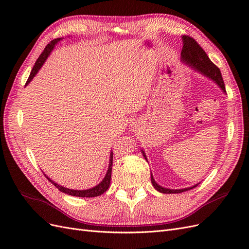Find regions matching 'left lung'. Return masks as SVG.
<instances>
[{
    "mask_svg": "<svg viewBox=\"0 0 249 249\" xmlns=\"http://www.w3.org/2000/svg\"><path fill=\"white\" fill-rule=\"evenodd\" d=\"M182 40H183V49H182V53H180L182 61L185 62V64L191 66V69H194L195 71L202 73L203 76L213 80L216 84L221 88L223 92H227L225 91V86H224V82L221 76L220 70L218 69L212 61H211L210 58L206 54V52L203 51V49L196 42V40L187 35H183ZM141 152L143 154V157L146 159L144 152H143V150H141ZM150 178H152V184L157 191H159L161 193H168V194L182 193L190 189H193V188H195L198 185L196 184L192 187L184 188V189H167V188H164L156 183L152 173H150Z\"/></svg>",
    "mask_w": 249,
    "mask_h": 249,
    "instance_id": "obj_1",
    "label": "left lung"
}]
</instances>
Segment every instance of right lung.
I'll return each instance as SVG.
<instances>
[{
  "mask_svg": "<svg viewBox=\"0 0 249 249\" xmlns=\"http://www.w3.org/2000/svg\"><path fill=\"white\" fill-rule=\"evenodd\" d=\"M61 40V38H57V39H54L52 40L48 46L44 48L43 52L40 54V56L38 57V59L36 60V62L33 66V69L31 71V73H30V76L28 78V81L26 83V85L29 84L30 82H31V80L35 77V74L38 72V71L41 69V66L43 65V63L46 62V60L48 59V57L50 56L51 52L54 50L56 44ZM112 164H113V153L111 152L110 154V162H109V167H108V170H107V173L106 176H105L104 179L102 180V182L96 185L95 187L93 188H90V189H87V190H73V189H69V188H65V187H62L58 185L57 183H55L54 180H52L50 178H48L46 175V178L50 180V182L54 185L56 188H58V190H60L63 193H66L69 195H72V196H78V197H95V196H99V195H102L104 192H106L108 190V188L110 186V182H111V172H112Z\"/></svg>",
  "mask_w": 249,
  "mask_h": 249,
  "instance_id": "right-lung-1",
  "label": "right lung"
}]
</instances>
